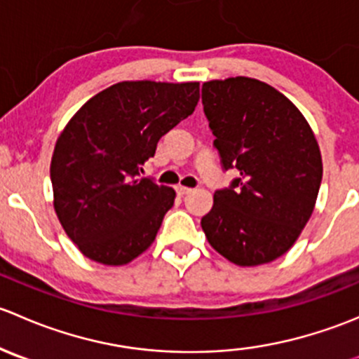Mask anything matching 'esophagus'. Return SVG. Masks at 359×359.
<instances>
[{
  "mask_svg": "<svg viewBox=\"0 0 359 359\" xmlns=\"http://www.w3.org/2000/svg\"><path fill=\"white\" fill-rule=\"evenodd\" d=\"M177 193L180 194V196H186V194L193 193V189L191 187H184V186H177Z\"/></svg>",
  "mask_w": 359,
  "mask_h": 359,
  "instance_id": "esophagus-1",
  "label": "esophagus"
}]
</instances>
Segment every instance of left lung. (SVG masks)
I'll list each match as a JSON object with an SVG mask.
<instances>
[{
  "mask_svg": "<svg viewBox=\"0 0 359 359\" xmlns=\"http://www.w3.org/2000/svg\"><path fill=\"white\" fill-rule=\"evenodd\" d=\"M201 102L224 172L240 173L215 191L206 240L238 266L273 262L314 210L323 163L313 130L283 93L245 76L203 83Z\"/></svg>",
  "mask_w": 359,
  "mask_h": 359,
  "instance_id": "left-lung-1",
  "label": "left lung"
}]
</instances>
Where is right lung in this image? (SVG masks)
<instances>
[{
	"instance_id": "add662e5",
	"label": "right lung",
	"mask_w": 359,
	"mask_h": 359,
	"mask_svg": "<svg viewBox=\"0 0 359 359\" xmlns=\"http://www.w3.org/2000/svg\"><path fill=\"white\" fill-rule=\"evenodd\" d=\"M198 100L200 83L123 81L72 116L57 139L50 179L57 217L83 255L123 266L151 247L175 191L139 175L158 140Z\"/></svg>"
}]
</instances>
